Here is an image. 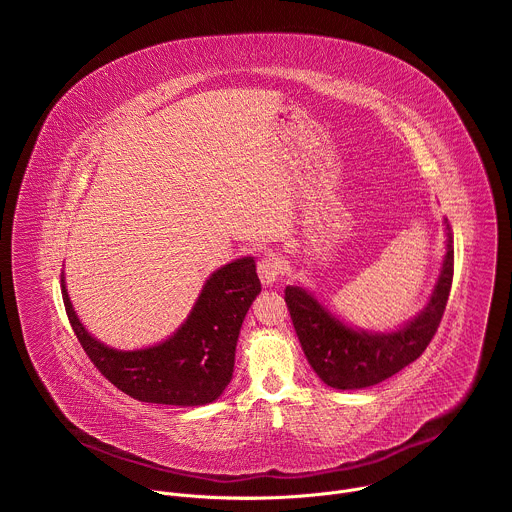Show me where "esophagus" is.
Masks as SVG:
<instances>
[{"label":"esophagus","mask_w":512,"mask_h":512,"mask_svg":"<svg viewBox=\"0 0 512 512\" xmlns=\"http://www.w3.org/2000/svg\"><path fill=\"white\" fill-rule=\"evenodd\" d=\"M257 273H259L261 283H263L265 287H271V285L277 281L279 273H281V261H279L273 253H269V255H265V257L259 261Z\"/></svg>","instance_id":"obj_1"}]
</instances>
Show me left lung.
Returning <instances> with one entry per match:
<instances>
[{
	"label": "left lung",
	"instance_id": "1",
	"mask_svg": "<svg viewBox=\"0 0 512 512\" xmlns=\"http://www.w3.org/2000/svg\"><path fill=\"white\" fill-rule=\"evenodd\" d=\"M446 253L427 306L389 332L356 328L338 318L320 298L302 285L285 287V304L302 350L316 375L332 389H367L393 377L417 360L442 322L452 277L454 237L448 221Z\"/></svg>",
	"mask_w": 512,
	"mask_h": 512
}]
</instances>
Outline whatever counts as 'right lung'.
<instances>
[{
  "mask_svg": "<svg viewBox=\"0 0 512 512\" xmlns=\"http://www.w3.org/2000/svg\"><path fill=\"white\" fill-rule=\"evenodd\" d=\"M60 285L70 326L101 375L137 401L176 407L208 405L225 393L243 320L261 291L255 259H235L208 275L174 334L145 348L117 350L83 326L68 298L64 271Z\"/></svg>",
  "mask_w": 512,
  "mask_h": 512,
  "instance_id": "obj_1",
  "label": "right lung"
}]
</instances>
